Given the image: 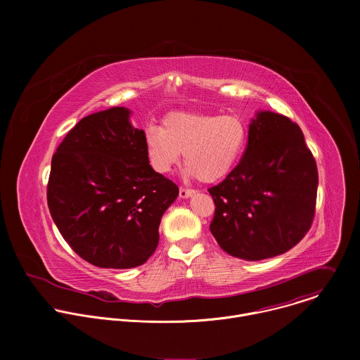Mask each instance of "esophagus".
<instances>
[{"label":"esophagus","mask_w":360,"mask_h":360,"mask_svg":"<svg viewBox=\"0 0 360 360\" xmlns=\"http://www.w3.org/2000/svg\"><path fill=\"white\" fill-rule=\"evenodd\" d=\"M193 193H195L193 189H186V188H181V189H179V196H181L182 199H188V198H191Z\"/></svg>","instance_id":"esophagus-1"}]
</instances>
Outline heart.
<instances>
[{
  "mask_svg": "<svg viewBox=\"0 0 360 360\" xmlns=\"http://www.w3.org/2000/svg\"><path fill=\"white\" fill-rule=\"evenodd\" d=\"M248 139V128L236 115L172 112L162 127L145 131V148L150 165L168 174L184 153L188 176L202 182L225 178L239 161Z\"/></svg>",
  "mask_w": 360,
  "mask_h": 360,
  "instance_id": "obj_1",
  "label": "heart"
}]
</instances>
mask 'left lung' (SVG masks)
Returning <instances> with one entry per match:
<instances>
[{
  "mask_svg": "<svg viewBox=\"0 0 360 360\" xmlns=\"http://www.w3.org/2000/svg\"><path fill=\"white\" fill-rule=\"evenodd\" d=\"M208 191L217 207L210 229L219 246L240 259H268L309 231L318 168L295 122L258 111L249 122L240 162Z\"/></svg>",
  "mask_w": 360,
  "mask_h": 360,
  "instance_id": "left-lung-1",
  "label": "left lung"
}]
</instances>
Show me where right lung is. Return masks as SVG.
Here are the masks:
<instances>
[{"instance_id":"add662e5","label":"right lung","mask_w":360,"mask_h":360,"mask_svg":"<svg viewBox=\"0 0 360 360\" xmlns=\"http://www.w3.org/2000/svg\"><path fill=\"white\" fill-rule=\"evenodd\" d=\"M131 110L82 118L57 148L46 189L60 233L86 262L110 269L143 265L178 186L149 165L145 132Z\"/></svg>"}]
</instances>
